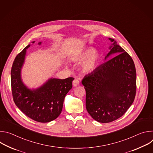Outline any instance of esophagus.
<instances>
[{
  "label": "esophagus",
  "instance_id": "obj_1",
  "mask_svg": "<svg viewBox=\"0 0 153 153\" xmlns=\"http://www.w3.org/2000/svg\"><path fill=\"white\" fill-rule=\"evenodd\" d=\"M73 85L74 86H77L79 85V81L78 79H74L73 82Z\"/></svg>",
  "mask_w": 153,
  "mask_h": 153
}]
</instances>
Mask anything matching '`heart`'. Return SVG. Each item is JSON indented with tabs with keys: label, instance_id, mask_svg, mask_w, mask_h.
I'll list each match as a JSON object with an SVG mask.
<instances>
[{
	"label": "heart",
	"instance_id": "b5f03b06",
	"mask_svg": "<svg viewBox=\"0 0 153 153\" xmlns=\"http://www.w3.org/2000/svg\"><path fill=\"white\" fill-rule=\"evenodd\" d=\"M71 59L75 62H81L80 70L87 74L93 72L100 62V54L93 47H87L74 54Z\"/></svg>",
	"mask_w": 153,
	"mask_h": 153
}]
</instances>
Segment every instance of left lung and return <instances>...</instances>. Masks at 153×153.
<instances>
[{
	"label": "left lung",
	"mask_w": 153,
	"mask_h": 153,
	"mask_svg": "<svg viewBox=\"0 0 153 153\" xmlns=\"http://www.w3.org/2000/svg\"><path fill=\"white\" fill-rule=\"evenodd\" d=\"M106 60L84 77L82 83L86 91V108L90 115L100 123H109L122 117L134 102L136 93L134 63L114 39Z\"/></svg>",
	"instance_id": "8db88e82"
}]
</instances>
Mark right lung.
I'll return each instance as SVG.
<instances>
[{
  "instance_id": "add662e5",
  "label": "right lung",
  "mask_w": 153,
  "mask_h": 153,
  "mask_svg": "<svg viewBox=\"0 0 153 153\" xmlns=\"http://www.w3.org/2000/svg\"><path fill=\"white\" fill-rule=\"evenodd\" d=\"M35 42H33L34 43ZM42 42L38 44L41 45ZM27 46L16 57L11 68V82L14 102L27 116L42 123L51 122L61 113L65 96L72 88L73 77L51 78L36 89H29L21 78Z\"/></svg>"
}]
</instances>
